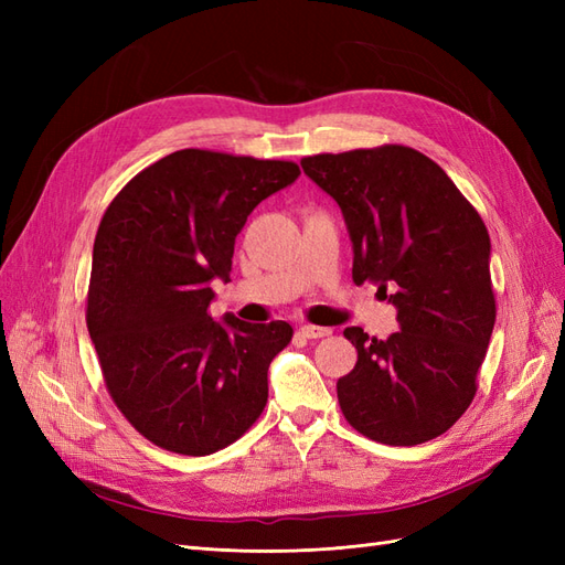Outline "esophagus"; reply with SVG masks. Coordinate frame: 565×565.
I'll return each mask as SVG.
<instances>
[{"label": "esophagus", "mask_w": 565, "mask_h": 565, "mask_svg": "<svg viewBox=\"0 0 565 565\" xmlns=\"http://www.w3.org/2000/svg\"><path fill=\"white\" fill-rule=\"evenodd\" d=\"M299 332H301V337H306V339H320V337L332 334L330 328H320V324H301Z\"/></svg>", "instance_id": "1"}]
</instances>
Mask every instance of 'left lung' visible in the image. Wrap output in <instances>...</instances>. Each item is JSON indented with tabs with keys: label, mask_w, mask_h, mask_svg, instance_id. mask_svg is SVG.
Returning a JSON list of instances; mask_svg holds the SVG:
<instances>
[{
	"label": "left lung",
	"mask_w": 565,
	"mask_h": 565,
	"mask_svg": "<svg viewBox=\"0 0 565 565\" xmlns=\"http://www.w3.org/2000/svg\"><path fill=\"white\" fill-rule=\"evenodd\" d=\"M301 167L344 214L353 282L377 285L401 324L388 339L344 330L358 363L337 382L341 413L386 446L446 434L476 396L494 328L483 218L434 160L407 146L322 152Z\"/></svg>",
	"instance_id": "1"
}]
</instances>
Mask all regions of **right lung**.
Wrapping results in <instances>:
<instances>
[{
	"label": "right lung",
	"instance_id": "right-lung-1",
	"mask_svg": "<svg viewBox=\"0 0 565 565\" xmlns=\"http://www.w3.org/2000/svg\"><path fill=\"white\" fill-rule=\"evenodd\" d=\"M299 174L295 162L185 148L136 174L100 218L87 328L119 413L156 446L212 455L264 413L268 365L292 328L207 309L252 210Z\"/></svg>",
	"mask_w": 565,
	"mask_h": 565
}]
</instances>
